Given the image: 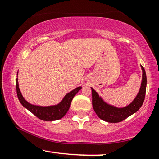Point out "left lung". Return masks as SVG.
Masks as SVG:
<instances>
[{
    "instance_id": "left-lung-1",
    "label": "left lung",
    "mask_w": 159,
    "mask_h": 159,
    "mask_svg": "<svg viewBox=\"0 0 159 159\" xmlns=\"http://www.w3.org/2000/svg\"><path fill=\"white\" fill-rule=\"evenodd\" d=\"M140 67L143 74H142V81L140 90L134 99L127 106L117 107L109 105L104 101L103 98L97 93V92L93 88L91 87L93 107L96 114L100 119L107 123H119L139 110L143 103L146 89H147V75H146L145 69L142 66H140Z\"/></svg>"
}]
</instances>
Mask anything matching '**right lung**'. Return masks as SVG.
<instances>
[{
    "label": "right lung",
    "mask_w": 159,
    "mask_h": 159,
    "mask_svg": "<svg viewBox=\"0 0 159 159\" xmlns=\"http://www.w3.org/2000/svg\"><path fill=\"white\" fill-rule=\"evenodd\" d=\"M81 89V87H78L71 92L68 93L63 97L61 102L57 105H51V106H39V105H34L27 102L25 99L20 91L19 81H18V79H16V91H17V96L20 103L25 108L30 111L33 114L35 115L36 117L44 121H54V120H60L63 117L70 107L72 98Z\"/></svg>",
    "instance_id": "1"
}]
</instances>
